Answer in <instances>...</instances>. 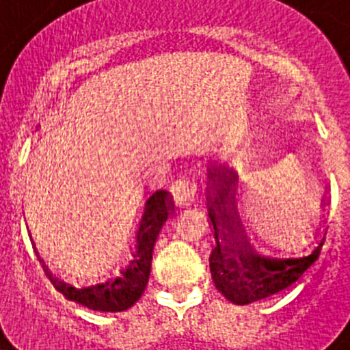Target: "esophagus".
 <instances>
[{
    "label": "esophagus",
    "mask_w": 350,
    "mask_h": 350,
    "mask_svg": "<svg viewBox=\"0 0 350 350\" xmlns=\"http://www.w3.org/2000/svg\"><path fill=\"white\" fill-rule=\"evenodd\" d=\"M172 198L179 208L189 206L196 198V185L189 179H179L172 186Z\"/></svg>",
    "instance_id": "esophagus-1"
}]
</instances>
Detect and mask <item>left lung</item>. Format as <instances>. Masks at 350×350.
<instances>
[{
  "mask_svg": "<svg viewBox=\"0 0 350 350\" xmlns=\"http://www.w3.org/2000/svg\"><path fill=\"white\" fill-rule=\"evenodd\" d=\"M208 217L213 225L215 247L210 256L211 280L234 305H250L284 291L319 259L323 239L320 225L312 241L299 249L293 242L283 249L243 225L237 208L239 174L227 164L208 169ZM325 204L323 200L322 206Z\"/></svg>",
  "mask_w": 350,
  "mask_h": 350,
  "instance_id": "obj_1",
  "label": "left lung"
}]
</instances>
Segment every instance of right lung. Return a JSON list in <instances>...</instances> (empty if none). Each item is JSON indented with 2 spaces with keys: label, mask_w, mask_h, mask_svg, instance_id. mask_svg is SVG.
Returning <instances> with one entry per match:
<instances>
[{
  "label": "right lung",
  "mask_w": 350,
  "mask_h": 350,
  "mask_svg": "<svg viewBox=\"0 0 350 350\" xmlns=\"http://www.w3.org/2000/svg\"><path fill=\"white\" fill-rule=\"evenodd\" d=\"M172 208L174 204L167 191H150L142 204L135 230L129 242H125V249L116 254L111 262L105 266L103 273L93 280L69 283L61 276H55L38 252L37 257L51 283L67 299L93 312H123L135 305L146 289L152 264L154 245L162 227L172 215Z\"/></svg>",
  "instance_id": "obj_1"
}]
</instances>
